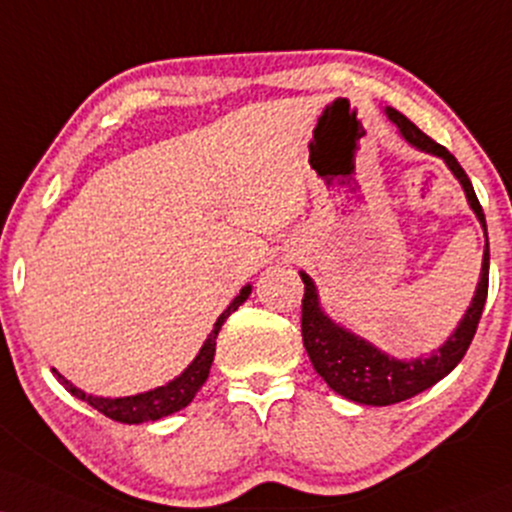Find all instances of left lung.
Returning <instances> with one entry per match:
<instances>
[{
    "label": "left lung",
    "instance_id": "obj_1",
    "mask_svg": "<svg viewBox=\"0 0 512 512\" xmlns=\"http://www.w3.org/2000/svg\"><path fill=\"white\" fill-rule=\"evenodd\" d=\"M389 119L396 123L403 133V138L420 147L424 152L441 157L443 162L451 166V171L463 183L467 202L482 221L486 233V219L479 205L474 188L467 178L465 169L458 164L446 147L422 133L420 128L412 123L408 116L400 114L398 109H386ZM305 283L303 295V319H300V329H303V343L307 355H310L312 365H315L317 374L326 384L334 389L338 396L355 400L362 405H393L400 400H408L417 393H422L436 381H441L448 372H453L455 365L463 360L467 348H470L474 331H477L479 319H482V310L486 303V293H489V238H486L484 248V262H482V276H479L477 293H474L470 310L465 312L463 322H460L455 334L448 338L443 346L429 357H417V360L400 362L396 357H389L381 353L367 341L350 334V331L341 329L331 322L329 317L319 310L315 283L307 274H300Z\"/></svg>",
    "mask_w": 512,
    "mask_h": 512
}]
</instances>
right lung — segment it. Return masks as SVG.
I'll return each instance as SVG.
<instances>
[{"instance_id":"1","label":"right lung","mask_w":512,"mask_h":512,"mask_svg":"<svg viewBox=\"0 0 512 512\" xmlns=\"http://www.w3.org/2000/svg\"><path fill=\"white\" fill-rule=\"evenodd\" d=\"M250 295V286H245L240 295H236V300L226 307L224 312H221V317L217 319V324H214L212 334L205 341V346L200 348V353L193 362H190V367L186 372L181 374V377L169 381L166 386H159L155 391H147V393H138V396H128V398H95V396H85L83 391L76 389V386L71 384L69 379H64L57 369H52L54 374H57V379L64 384V389L73 393V396L85 400V403H90L92 408L97 412H102L104 417H109V420L114 422H123V424H140V422H155L159 417H166L171 415V412H178L181 408H186L190 400L195 398V393L200 391V386L205 384L207 377H209V367H212L214 362V353H217V336H219V329L221 324L229 319L231 312H236L240 305L248 300Z\"/></svg>"}]
</instances>
